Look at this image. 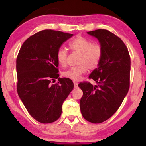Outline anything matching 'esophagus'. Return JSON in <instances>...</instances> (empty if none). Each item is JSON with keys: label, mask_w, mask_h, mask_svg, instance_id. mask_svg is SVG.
Masks as SVG:
<instances>
[{"label": "esophagus", "mask_w": 146, "mask_h": 146, "mask_svg": "<svg viewBox=\"0 0 146 146\" xmlns=\"http://www.w3.org/2000/svg\"><path fill=\"white\" fill-rule=\"evenodd\" d=\"M73 84H74V87H75V88H78V84L77 82H73Z\"/></svg>", "instance_id": "esophagus-1"}]
</instances>
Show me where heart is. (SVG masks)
<instances>
[{
    "label": "heart",
    "instance_id": "b5f03b06",
    "mask_svg": "<svg viewBox=\"0 0 146 146\" xmlns=\"http://www.w3.org/2000/svg\"><path fill=\"white\" fill-rule=\"evenodd\" d=\"M69 47L72 51L80 53L78 60V66H73L64 71V77L71 80H79L83 74L88 70H93L99 64L102 56V48L98 42H92L84 36H79L71 40ZM56 58L58 64L65 67L67 64L68 51L64 48H60L56 54Z\"/></svg>",
    "mask_w": 146,
    "mask_h": 146
}]
</instances>
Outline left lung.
Segmentation results:
<instances>
[{"instance_id":"left-lung-1","label":"left lung","mask_w":146,"mask_h":146,"mask_svg":"<svg viewBox=\"0 0 146 146\" xmlns=\"http://www.w3.org/2000/svg\"><path fill=\"white\" fill-rule=\"evenodd\" d=\"M88 33L99 40L102 56L89 76L98 85L86 81L78 85L83 91L80 107L86 120L100 123L117 112L129 91L131 59L125 44L112 32L99 29Z\"/></svg>"}]
</instances>
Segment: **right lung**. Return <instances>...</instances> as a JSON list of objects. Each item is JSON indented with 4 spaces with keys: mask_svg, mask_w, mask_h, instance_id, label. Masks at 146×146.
<instances>
[{
    "mask_svg": "<svg viewBox=\"0 0 146 146\" xmlns=\"http://www.w3.org/2000/svg\"><path fill=\"white\" fill-rule=\"evenodd\" d=\"M73 35L44 29L27 39L17 55V93L29 115L40 123L60 118L64 101L73 89L71 79L58 77L56 58L62 44ZM55 79L59 82L54 83Z\"/></svg>",
    "mask_w": 146,
    "mask_h": 146,
    "instance_id": "add662e5",
    "label": "right lung"
}]
</instances>
